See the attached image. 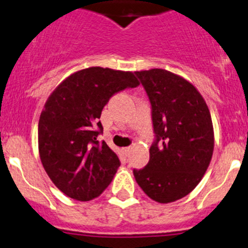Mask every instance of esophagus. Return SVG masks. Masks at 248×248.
Wrapping results in <instances>:
<instances>
[{
  "mask_svg": "<svg viewBox=\"0 0 248 248\" xmlns=\"http://www.w3.org/2000/svg\"><path fill=\"white\" fill-rule=\"evenodd\" d=\"M131 150H132V147L128 146V147H124V154H126V155H129V152H131Z\"/></svg>",
  "mask_w": 248,
  "mask_h": 248,
  "instance_id": "esophagus-1",
  "label": "esophagus"
}]
</instances>
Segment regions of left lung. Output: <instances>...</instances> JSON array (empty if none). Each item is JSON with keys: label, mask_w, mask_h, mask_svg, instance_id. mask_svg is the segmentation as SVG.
<instances>
[{"label": "left lung", "mask_w": 248, "mask_h": 248, "mask_svg": "<svg viewBox=\"0 0 248 248\" xmlns=\"http://www.w3.org/2000/svg\"><path fill=\"white\" fill-rule=\"evenodd\" d=\"M152 108L156 141L150 161L133 174L140 188L162 204L184 198L201 182L214 152L206 102L185 78L154 68L136 72Z\"/></svg>", "instance_id": "8db88e82"}]
</instances>
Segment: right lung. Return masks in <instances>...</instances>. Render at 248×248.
Listing matches in <instances>:
<instances>
[{
    "label": "right lung",
    "instance_id": "add662e5",
    "mask_svg": "<svg viewBox=\"0 0 248 248\" xmlns=\"http://www.w3.org/2000/svg\"><path fill=\"white\" fill-rule=\"evenodd\" d=\"M139 81L132 72L90 67L67 77L44 104L38 124L42 164L55 186L76 201L97 198L120 167L119 157L97 140L110 97Z\"/></svg>",
    "mask_w": 248,
    "mask_h": 248
}]
</instances>
